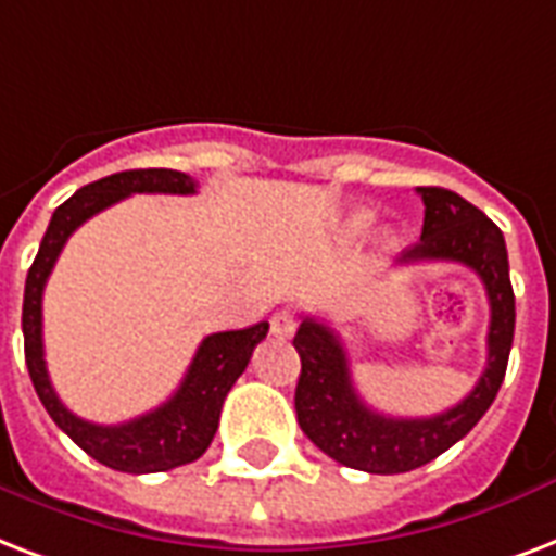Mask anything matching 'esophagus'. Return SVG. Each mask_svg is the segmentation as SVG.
Segmentation results:
<instances>
[{"label": "esophagus", "instance_id": "34e87169", "mask_svg": "<svg viewBox=\"0 0 556 556\" xmlns=\"http://www.w3.org/2000/svg\"><path fill=\"white\" fill-rule=\"evenodd\" d=\"M295 327H299V318L292 316V313H287V309H281V313H275L273 316V333L275 337H292L295 333Z\"/></svg>", "mask_w": 556, "mask_h": 556}]
</instances>
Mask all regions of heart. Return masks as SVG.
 I'll use <instances>...</instances> for the list:
<instances>
[{"label":"heart","instance_id":"b5f03b06","mask_svg":"<svg viewBox=\"0 0 556 556\" xmlns=\"http://www.w3.org/2000/svg\"><path fill=\"white\" fill-rule=\"evenodd\" d=\"M363 223H368V211H359L354 217V226H363Z\"/></svg>","mask_w":556,"mask_h":556}]
</instances>
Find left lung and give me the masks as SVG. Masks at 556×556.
Returning <instances> with one entry per match:
<instances>
[{"instance_id":"1","label":"left lung","mask_w":556,"mask_h":556,"mask_svg":"<svg viewBox=\"0 0 556 556\" xmlns=\"http://www.w3.org/2000/svg\"><path fill=\"white\" fill-rule=\"evenodd\" d=\"M424 197V231L400 264L453 261L479 275L490 301L488 365L462 403L432 417H391L365 406L351 380L342 339L318 318H301L292 345L301 356L295 386L299 426L318 450L354 470L394 476L424 467L479 424L505 380L514 345L516 304L505 238L493 219L446 188H417Z\"/></svg>"}]
</instances>
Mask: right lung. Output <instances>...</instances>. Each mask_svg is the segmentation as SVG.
Here are the masks:
<instances>
[{"label": "right lung", "instance_id": "right-lung-1", "mask_svg": "<svg viewBox=\"0 0 556 556\" xmlns=\"http://www.w3.org/2000/svg\"><path fill=\"white\" fill-rule=\"evenodd\" d=\"M130 193H197V182L182 170L167 167H148V170H122L103 176L98 182L75 191L54 214L40 252L34 257L28 278H25L23 299V337L25 365L31 374L34 391L51 415V420L72 438V441L92 455L94 462L118 472H165L182 464L197 462L208 443L214 441L219 424L223 400L247 371L252 351L261 339H266L269 325L243 327V330H223L211 333L200 342L185 380L174 391V397L148 415L132 417L118 426L89 424L84 417L72 415L60 403L58 391L51 386L42 356V290L51 269L58 264L60 252L72 238L77 226L94 217L98 211L110 208Z\"/></svg>", "mask_w": 556, "mask_h": 556}]
</instances>
